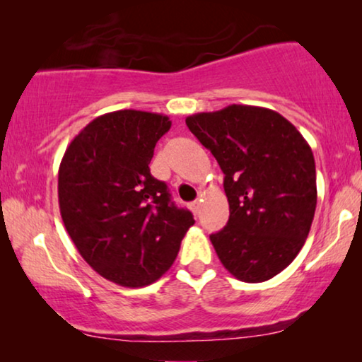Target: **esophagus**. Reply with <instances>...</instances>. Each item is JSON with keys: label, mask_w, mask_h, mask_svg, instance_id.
I'll return each instance as SVG.
<instances>
[{"label": "esophagus", "mask_w": 362, "mask_h": 362, "mask_svg": "<svg viewBox=\"0 0 362 362\" xmlns=\"http://www.w3.org/2000/svg\"><path fill=\"white\" fill-rule=\"evenodd\" d=\"M189 209L194 212V216H197L199 214V211H201V201H194V202H191L189 204Z\"/></svg>", "instance_id": "esophagus-1"}]
</instances>
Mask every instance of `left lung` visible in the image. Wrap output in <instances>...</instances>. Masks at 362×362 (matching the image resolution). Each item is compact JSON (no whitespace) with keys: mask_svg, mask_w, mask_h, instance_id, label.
Here are the masks:
<instances>
[{"mask_svg":"<svg viewBox=\"0 0 362 362\" xmlns=\"http://www.w3.org/2000/svg\"><path fill=\"white\" fill-rule=\"evenodd\" d=\"M224 173L229 221L211 234L222 265L247 284L286 269L308 237L316 209L313 151L269 108L229 105L186 118Z\"/></svg>","mask_w":362,"mask_h":362,"instance_id":"1","label":"left lung"}]
</instances>
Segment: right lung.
Returning <instances> with one entry per match:
<instances>
[{
	"label": "right lung",
	"mask_w": 362,
	"mask_h": 362,
	"mask_svg": "<svg viewBox=\"0 0 362 362\" xmlns=\"http://www.w3.org/2000/svg\"><path fill=\"white\" fill-rule=\"evenodd\" d=\"M170 128L160 113H105L74 138L59 166L67 234L83 260L113 284L136 288L156 281L194 224L148 166Z\"/></svg>",
	"instance_id": "obj_1"
}]
</instances>
